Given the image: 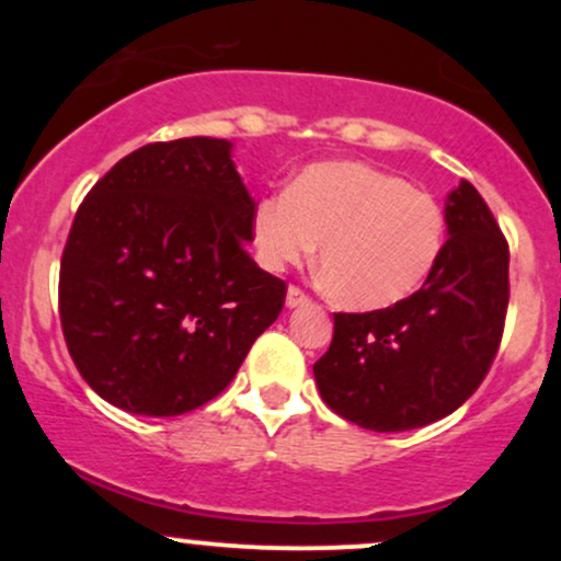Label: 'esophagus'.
Instances as JSON below:
<instances>
[{"mask_svg": "<svg viewBox=\"0 0 561 561\" xmlns=\"http://www.w3.org/2000/svg\"><path fill=\"white\" fill-rule=\"evenodd\" d=\"M308 302H311V295L308 293H302L300 287H289L287 289V306L289 308H298V306H308Z\"/></svg>", "mask_w": 561, "mask_h": 561, "instance_id": "34e87169", "label": "esophagus"}]
</instances>
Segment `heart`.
Returning <instances> with one entry per match:
<instances>
[{
    "label": "heart",
    "instance_id": "b5f03b06",
    "mask_svg": "<svg viewBox=\"0 0 561 561\" xmlns=\"http://www.w3.org/2000/svg\"><path fill=\"white\" fill-rule=\"evenodd\" d=\"M446 210L405 179L358 163H313L287 195H266L250 216L255 259L268 272L319 263L345 306L377 311L420 289L446 250Z\"/></svg>",
    "mask_w": 561,
    "mask_h": 561
}]
</instances>
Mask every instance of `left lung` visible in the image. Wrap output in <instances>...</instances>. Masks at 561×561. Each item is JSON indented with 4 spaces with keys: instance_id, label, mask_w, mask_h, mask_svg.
Returning <instances> with one entry per match:
<instances>
[{
    "instance_id": "left-lung-1",
    "label": "left lung",
    "mask_w": 561,
    "mask_h": 561,
    "mask_svg": "<svg viewBox=\"0 0 561 561\" xmlns=\"http://www.w3.org/2000/svg\"><path fill=\"white\" fill-rule=\"evenodd\" d=\"M446 221V250L411 298L334 313L313 377L324 403L358 427L401 433L443 420L491 371L508 306V242L469 182L450 192Z\"/></svg>"
}]
</instances>
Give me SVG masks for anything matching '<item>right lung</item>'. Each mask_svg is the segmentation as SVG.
I'll use <instances>...</instances> for the list:
<instances>
[{"instance_id": "add662e5", "label": "right lung", "mask_w": 561, "mask_h": 561, "mask_svg": "<svg viewBox=\"0 0 561 561\" xmlns=\"http://www.w3.org/2000/svg\"><path fill=\"white\" fill-rule=\"evenodd\" d=\"M227 139L152 141L83 197L60 261L76 369L128 414L179 416L234 379L285 306L248 255L253 197Z\"/></svg>"}]
</instances>
